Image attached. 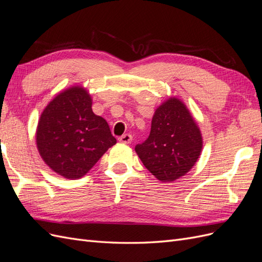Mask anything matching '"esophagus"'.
Masks as SVG:
<instances>
[{"label":"esophagus","mask_w":262,"mask_h":262,"mask_svg":"<svg viewBox=\"0 0 262 262\" xmlns=\"http://www.w3.org/2000/svg\"><path fill=\"white\" fill-rule=\"evenodd\" d=\"M131 141H132V136H131V134H123L122 137L119 138V142H120V143L129 144V143H131Z\"/></svg>","instance_id":"obj_1"}]
</instances>
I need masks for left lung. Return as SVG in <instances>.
Wrapping results in <instances>:
<instances>
[{
  "label": "left lung",
  "instance_id": "8db88e82",
  "mask_svg": "<svg viewBox=\"0 0 262 262\" xmlns=\"http://www.w3.org/2000/svg\"><path fill=\"white\" fill-rule=\"evenodd\" d=\"M202 147L199 125L185 102L171 96L155 109L149 136L136 152L156 179L171 182L191 170Z\"/></svg>",
  "mask_w": 262,
  "mask_h": 262
}]
</instances>
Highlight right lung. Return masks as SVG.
Here are the masks:
<instances>
[{
    "mask_svg": "<svg viewBox=\"0 0 262 262\" xmlns=\"http://www.w3.org/2000/svg\"><path fill=\"white\" fill-rule=\"evenodd\" d=\"M85 87L73 85L49 101L39 118L36 144L39 155L63 178L78 179L117 143L104 118L93 113Z\"/></svg>",
    "mask_w": 262,
    "mask_h": 262,
    "instance_id": "1",
    "label": "right lung"
}]
</instances>
